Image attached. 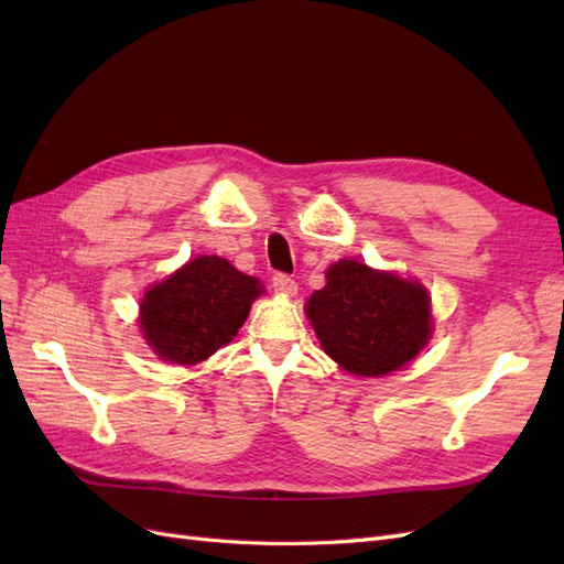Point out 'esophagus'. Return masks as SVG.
<instances>
[{"mask_svg":"<svg viewBox=\"0 0 564 564\" xmlns=\"http://www.w3.org/2000/svg\"><path fill=\"white\" fill-rule=\"evenodd\" d=\"M272 286H275L278 294H284V296H294L296 289H299L296 282L289 275H284V272H278V275L272 278Z\"/></svg>","mask_w":564,"mask_h":564,"instance_id":"1","label":"esophagus"}]
</instances>
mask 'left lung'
I'll list each match as a JSON object with an SVG mask.
<instances>
[{
  "instance_id": "obj_1",
  "label": "left lung",
  "mask_w": 564,
  "mask_h": 564,
  "mask_svg": "<svg viewBox=\"0 0 564 564\" xmlns=\"http://www.w3.org/2000/svg\"><path fill=\"white\" fill-rule=\"evenodd\" d=\"M319 344L355 377H386L425 348L433 334L425 286L360 261H338L305 303Z\"/></svg>"
}]
</instances>
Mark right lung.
Wrapping results in <instances>:
<instances>
[{"instance_id":"add662e5","label":"right lung","mask_w":564,"mask_h":564,"mask_svg":"<svg viewBox=\"0 0 564 564\" xmlns=\"http://www.w3.org/2000/svg\"><path fill=\"white\" fill-rule=\"evenodd\" d=\"M256 278L220 256H197L141 301V332L148 346L172 365H197L230 344L261 296Z\"/></svg>"}]
</instances>
